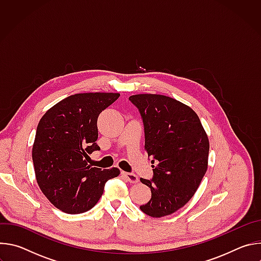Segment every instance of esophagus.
<instances>
[{"label": "esophagus", "instance_id": "34e87169", "mask_svg": "<svg viewBox=\"0 0 261 261\" xmlns=\"http://www.w3.org/2000/svg\"><path fill=\"white\" fill-rule=\"evenodd\" d=\"M122 174H123V176H125V178H126L128 181H130V182H132V184L138 181V177H137V175L134 174V173H131V172H124V171H123Z\"/></svg>", "mask_w": 261, "mask_h": 261}]
</instances>
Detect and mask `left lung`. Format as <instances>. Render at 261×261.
Returning a JSON list of instances; mask_svg holds the SVG:
<instances>
[{
  "instance_id": "obj_1",
  "label": "left lung",
  "mask_w": 261,
  "mask_h": 261,
  "mask_svg": "<svg viewBox=\"0 0 261 261\" xmlns=\"http://www.w3.org/2000/svg\"><path fill=\"white\" fill-rule=\"evenodd\" d=\"M144 127V150L152 157V179L140 178L152 198L140 205L151 217L173 214L195 194L207 169L210 143L195 111L163 95L129 97Z\"/></svg>"
}]
</instances>
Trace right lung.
Returning <instances> with one entry per match:
<instances>
[{"label":"right lung","instance_id":"1","mask_svg":"<svg viewBox=\"0 0 261 261\" xmlns=\"http://www.w3.org/2000/svg\"><path fill=\"white\" fill-rule=\"evenodd\" d=\"M118 93H84L65 98L41 118L37 127L32 158L42 193L67 214L90 211L103 194L105 182L120 169L92 167L89 155L100 147L97 120L113 104Z\"/></svg>","mask_w":261,"mask_h":261}]
</instances>
